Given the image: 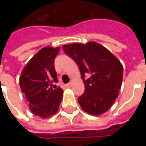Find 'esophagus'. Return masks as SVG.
<instances>
[{
  "mask_svg": "<svg viewBox=\"0 0 146 146\" xmlns=\"http://www.w3.org/2000/svg\"><path fill=\"white\" fill-rule=\"evenodd\" d=\"M66 86V87H68V88H70V87H71V86H72V82H70V83H69V84H67Z\"/></svg>",
  "mask_w": 146,
  "mask_h": 146,
  "instance_id": "1",
  "label": "esophagus"
}]
</instances>
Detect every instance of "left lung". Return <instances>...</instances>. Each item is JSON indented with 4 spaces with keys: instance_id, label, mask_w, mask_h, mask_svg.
I'll use <instances>...</instances> for the list:
<instances>
[{
    "instance_id": "left-lung-1",
    "label": "left lung",
    "mask_w": 146,
    "mask_h": 146,
    "mask_svg": "<svg viewBox=\"0 0 146 146\" xmlns=\"http://www.w3.org/2000/svg\"><path fill=\"white\" fill-rule=\"evenodd\" d=\"M78 65L85 86L78 98L80 107L92 116H99L112 107L123 81V66L107 48L97 42L73 43L62 46ZM87 75L89 78L84 79Z\"/></svg>"
}]
</instances>
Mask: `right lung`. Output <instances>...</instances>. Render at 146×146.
Returning a JSON list of instances; mask_svg holds the SVG:
<instances>
[{
  "label": "right lung",
  "mask_w": 146,
  "mask_h": 146,
  "mask_svg": "<svg viewBox=\"0 0 146 146\" xmlns=\"http://www.w3.org/2000/svg\"><path fill=\"white\" fill-rule=\"evenodd\" d=\"M59 47H44L36 53L24 67L19 76L21 91L25 94L31 113L40 118H48L57 113L63 90L52 88L58 82L54 58Z\"/></svg>",
  "instance_id": "obj_1"
}]
</instances>
